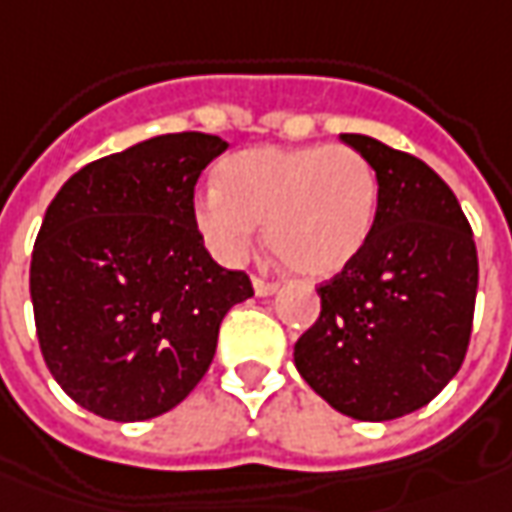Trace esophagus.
Wrapping results in <instances>:
<instances>
[{
	"mask_svg": "<svg viewBox=\"0 0 512 512\" xmlns=\"http://www.w3.org/2000/svg\"><path fill=\"white\" fill-rule=\"evenodd\" d=\"M253 290H256V295H262L264 298V295H273V292L278 290V284L276 281H264V278L256 276L253 278Z\"/></svg>",
	"mask_w": 512,
	"mask_h": 512,
	"instance_id": "esophagus-1",
	"label": "esophagus"
}]
</instances>
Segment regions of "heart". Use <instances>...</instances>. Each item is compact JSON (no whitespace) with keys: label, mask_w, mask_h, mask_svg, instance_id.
Segmentation results:
<instances>
[{"label":"heart","mask_w":512,"mask_h":512,"mask_svg":"<svg viewBox=\"0 0 512 512\" xmlns=\"http://www.w3.org/2000/svg\"><path fill=\"white\" fill-rule=\"evenodd\" d=\"M220 186L195 195L192 220L220 262H242L264 222L267 248L290 273L337 276L368 242L379 175L348 144L250 147L217 169Z\"/></svg>","instance_id":"b5f03b06"}]
</instances>
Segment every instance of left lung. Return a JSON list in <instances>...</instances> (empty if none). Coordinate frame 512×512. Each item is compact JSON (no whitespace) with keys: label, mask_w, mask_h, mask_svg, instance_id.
Instances as JSON below:
<instances>
[{"label":"left lung","mask_w":512,"mask_h":512,"mask_svg":"<svg viewBox=\"0 0 512 512\" xmlns=\"http://www.w3.org/2000/svg\"><path fill=\"white\" fill-rule=\"evenodd\" d=\"M340 139L376 169L379 211L362 253L317 287L320 317L295 343V368L348 418L393 421L463 365L477 245L454 192L421 158L359 133Z\"/></svg>","instance_id":"left-lung-1"}]
</instances>
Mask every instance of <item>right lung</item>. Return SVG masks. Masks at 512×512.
Segmentation results:
<instances>
[{
	"label": "right lung",
	"mask_w": 512,
	"mask_h": 512,
	"mask_svg": "<svg viewBox=\"0 0 512 512\" xmlns=\"http://www.w3.org/2000/svg\"><path fill=\"white\" fill-rule=\"evenodd\" d=\"M228 144L167 133L74 172L49 203L30 262L38 345L55 382L108 421H147L206 376L248 273L209 256L195 183Z\"/></svg>",
	"instance_id": "right-lung-1"
}]
</instances>
